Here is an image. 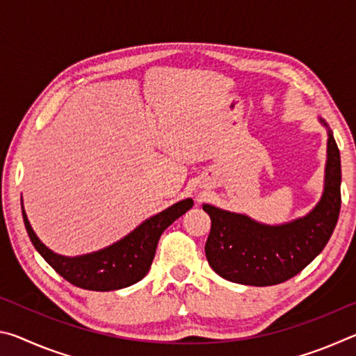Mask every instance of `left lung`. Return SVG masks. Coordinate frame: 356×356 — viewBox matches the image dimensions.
Here are the masks:
<instances>
[{
	"label": "left lung",
	"instance_id": "8db88e82",
	"mask_svg": "<svg viewBox=\"0 0 356 356\" xmlns=\"http://www.w3.org/2000/svg\"><path fill=\"white\" fill-rule=\"evenodd\" d=\"M321 122L328 129L327 122ZM212 220L206 256L216 275L245 286H273L298 275L328 243L341 210V155L328 129L325 188L303 218L268 226L204 204Z\"/></svg>",
	"mask_w": 356,
	"mask_h": 356
}]
</instances>
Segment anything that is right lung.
<instances>
[{"mask_svg":"<svg viewBox=\"0 0 356 356\" xmlns=\"http://www.w3.org/2000/svg\"><path fill=\"white\" fill-rule=\"evenodd\" d=\"M193 207V200H184L150 216L134 232L108 248L91 254L59 256L40 242L23 210V221L29 238L39 254L51 265L65 281L86 291L108 292L135 284L147 275L154 261L156 243L165 229Z\"/></svg>","mask_w":356,"mask_h":356,"instance_id":"obj_1","label":"right lung"}]
</instances>
